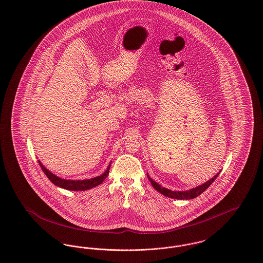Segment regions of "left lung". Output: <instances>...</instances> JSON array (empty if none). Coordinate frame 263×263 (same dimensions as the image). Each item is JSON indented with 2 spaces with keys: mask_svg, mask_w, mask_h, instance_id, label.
<instances>
[{
  "mask_svg": "<svg viewBox=\"0 0 263 263\" xmlns=\"http://www.w3.org/2000/svg\"><path fill=\"white\" fill-rule=\"evenodd\" d=\"M218 174H219V173H217L214 178H212V179H211L210 181H208L206 183H204V184H202L201 185H199V186H197V187H195V189H192V190H190V191H185V192H175V191H171V190H168V189H166V187H163V186H161L159 184H157L149 176H148V179H149V181L151 182L152 185L154 186V189L156 191H158L159 193H161L162 195H164V196H166V197H168V198H171V199H177V200H191V199L197 198L198 196H200L201 194H202L210 185H212V184L215 182V180L217 178Z\"/></svg>",
  "mask_w": 263,
  "mask_h": 263,
  "instance_id": "obj_1",
  "label": "left lung"
}]
</instances>
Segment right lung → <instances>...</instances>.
Wrapping results in <instances>:
<instances>
[{
  "instance_id": "add662e5",
  "label": "right lung",
  "mask_w": 263,
  "mask_h": 263,
  "mask_svg": "<svg viewBox=\"0 0 263 263\" xmlns=\"http://www.w3.org/2000/svg\"><path fill=\"white\" fill-rule=\"evenodd\" d=\"M39 164L42 168V170L44 171V173L47 175V178L50 180L51 183H53L54 185L58 186H61L62 189L65 190H70V191H86L89 189H92L96 185H100L108 176L109 169H110V165L107 168V170L105 171L101 176H98L96 178H92L89 180H82V181H71V180H64L62 178L57 177L55 175L51 174L49 171L46 169V167L43 166V164L39 161Z\"/></svg>"
}]
</instances>
